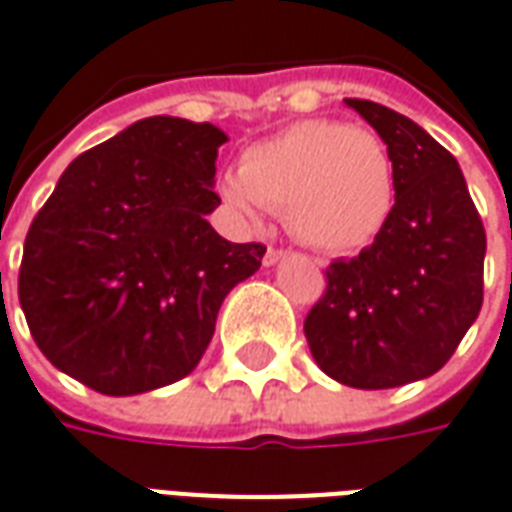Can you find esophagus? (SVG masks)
Wrapping results in <instances>:
<instances>
[{"label":"esophagus","instance_id":"esophagus-1","mask_svg":"<svg viewBox=\"0 0 512 512\" xmlns=\"http://www.w3.org/2000/svg\"><path fill=\"white\" fill-rule=\"evenodd\" d=\"M286 253H289V250L270 248V250H267V253H264V264H267V267H273V264H278V262H281V259H284Z\"/></svg>","mask_w":512,"mask_h":512}]
</instances>
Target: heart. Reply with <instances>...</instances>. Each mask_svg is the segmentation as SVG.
<instances>
[{
	"label": "heart",
	"mask_w": 512,
	"mask_h": 512,
	"mask_svg": "<svg viewBox=\"0 0 512 512\" xmlns=\"http://www.w3.org/2000/svg\"><path fill=\"white\" fill-rule=\"evenodd\" d=\"M223 195L245 212H284L303 245L353 253L386 228L397 195L389 146L364 126L314 118L245 151Z\"/></svg>",
	"instance_id": "b5f03b06"
}]
</instances>
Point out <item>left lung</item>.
<instances>
[{"instance_id":"8db88e82","label":"left lung","mask_w":512,"mask_h":512,"mask_svg":"<svg viewBox=\"0 0 512 512\" xmlns=\"http://www.w3.org/2000/svg\"><path fill=\"white\" fill-rule=\"evenodd\" d=\"M389 146L397 195L386 228L328 267L308 311L314 361L353 389H394L436 375L482 306L485 228L458 159L383 104L344 99Z\"/></svg>"}]
</instances>
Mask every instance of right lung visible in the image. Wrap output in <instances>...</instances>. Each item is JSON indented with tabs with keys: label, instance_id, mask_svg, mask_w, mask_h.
Returning <instances> with one entry per match:
<instances>
[{
	"label": "right lung",
	"instance_id": "add662e5",
	"mask_svg": "<svg viewBox=\"0 0 512 512\" xmlns=\"http://www.w3.org/2000/svg\"><path fill=\"white\" fill-rule=\"evenodd\" d=\"M212 123L154 115L65 168L32 220L18 300L41 353L110 397L187 378L226 295L262 267L264 245L209 226L220 198Z\"/></svg>",
	"mask_w": 512,
	"mask_h": 512
}]
</instances>
